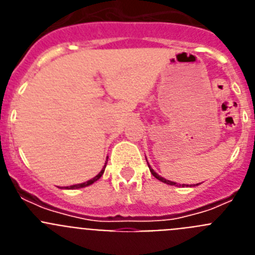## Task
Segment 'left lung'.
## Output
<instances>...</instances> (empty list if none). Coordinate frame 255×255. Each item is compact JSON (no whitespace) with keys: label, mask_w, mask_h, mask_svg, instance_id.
Segmentation results:
<instances>
[{"label":"left lung","mask_w":255,"mask_h":255,"mask_svg":"<svg viewBox=\"0 0 255 255\" xmlns=\"http://www.w3.org/2000/svg\"><path fill=\"white\" fill-rule=\"evenodd\" d=\"M145 159H147V158H145ZM148 167H149V164H148ZM149 170H150V173H152L153 176H154L155 179H158L159 181L164 182V184H168V185H176V182H173V181H170V180H166V179H163V177H161V176H159L158 173H155L154 171H153L152 168H150V167H149ZM197 185H198V184H197ZM182 186H184V185H182Z\"/></svg>","instance_id":"8db88e82"}]
</instances>
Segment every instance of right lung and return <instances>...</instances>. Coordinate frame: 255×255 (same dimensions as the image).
<instances>
[{
  "label": "right lung",
  "mask_w": 255,
  "mask_h": 255,
  "mask_svg": "<svg viewBox=\"0 0 255 255\" xmlns=\"http://www.w3.org/2000/svg\"><path fill=\"white\" fill-rule=\"evenodd\" d=\"M107 158H108V157H107ZM105 168H106V164H105V167H103L102 170H101V172L98 173V175H97V176H94L93 179L88 180L87 182H83V184H78V185H71V186H70V188H67V189H79V188H84V186H88V185H92V184H93V182H96L97 180H98V179H100L101 176H102L103 172H105Z\"/></svg>",
  "instance_id": "1"
}]
</instances>
